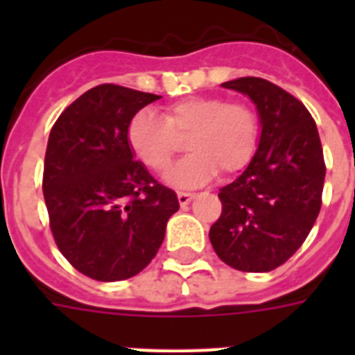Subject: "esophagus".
I'll list each match as a JSON object with an SVG mask.
<instances>
[{"label": "esophagus", "instance_id": "esophagus-1", "mask_svg": "<svg viewBox=\"0 0 355 355\" xmlns=\"http://www.w3.org/2000/svg\"><path fill=\"white\" fill-rule=\"evenodd\" d=\"M177 197H178V205H180V206H188L189 202H191V199H193L195 195L193 193H186V191H178Z\"/></svg>", "mask_w": 355, "mask_h": 355}]
</instances>
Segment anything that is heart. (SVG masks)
I'll return each mask as SVG.
<instances>
[{"instance_id": "heart-1", "label": "heart", "mask_w": 355, "mask_h": 355, "mask_svg": "<svg viewBox=\"0 0 355 355\" xmlns=\"http://www.w3.org/2000/svg\"><path fill=\"white\" fill-rule=\"evenodd\" d=\"M259 138V119L252 107L223 97H186L166 107L162 118L136 114L127 128L132 155L149 171L166 173L180 144L191 155L178 164L167 180L178 188L210 182L217 171L234 175L252 160Z\"/></svg>"}]
</instances>
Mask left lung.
I'll return each mask as SVG.
<instances>
[{
	"label": "left lung",
	"instance_id": "1",
	"mask_svg": "<svg viewBox=\"0 0 355 355\" xmlns=\"http://www.w3.org/2000/svg\"><path fill=\"white\" fill-rule=\"evenodd\" d=\"M221 86L256 105L261 132L247 169L219 189L223 214L210 241L234 269L267 272L297 252L319 216L326 175L319 130L308 108L269 80Z\"/></svg>",
	"mask_w": 355,
	"mask_h": 355
}]
</instances>
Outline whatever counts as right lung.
<instances>
[{"label":"right lung","mask_w":355,"mask_h":355,"mask_svg":"<svg viewBox=\"0 0 355 355\" xmlns=\"http://www.w3.org/2000/svg\"><path fill=\"white\" fill-rule=\"evenodd\" d=\"M160 99L99 85L75 99L53 125L44 162V199L58 250L99 282L132 278L160 248L177 193L134 160L130 119Z\"/></svg>","instance_id":"right-lung-1"}]
</instances>
